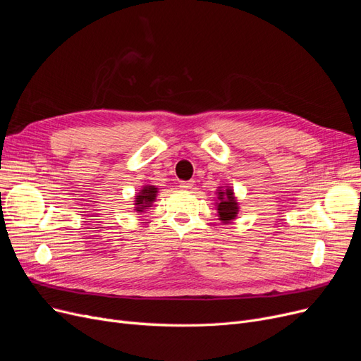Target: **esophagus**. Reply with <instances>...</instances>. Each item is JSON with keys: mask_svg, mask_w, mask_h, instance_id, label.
<instances>
[{"mask_svg": "<svg viewBox=\"0 0 361 361\" xmlns=\"http://www.w3.org/2000/svg\"><path fill=\"white\" fill-rule=\"evenodd\" d=\"M192 185H194V180H182V182L179 183V187H180L182 190H190V188H192Z\"/></svg>", "mask_w": 361, "mask_h": 361, "instance_id": "1", "label": "esophagus"}]
</instances>
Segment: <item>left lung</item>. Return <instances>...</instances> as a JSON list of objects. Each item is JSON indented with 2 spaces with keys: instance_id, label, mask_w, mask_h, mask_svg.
<instances>
[{
  "instance_id": "1",
  "label": "left lung",
  "mask_w": 361,
  "mask_h": 361,
  "mask_svg": "<svg viewBox=\"0 0 361 361\" xmlns=\"http://www.w3.org/2000/svg\"><path fill=\"white\" fill-rule=\"evenodd\" d=\"M218 216L223 223H228L238 214V202L233 195V190L227 188L226 191L218 190V203H216Z\"/></svg>"
}]
</instances>
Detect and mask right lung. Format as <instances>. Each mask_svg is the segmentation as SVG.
<instances>
[{
    "label": "right lung",
    "mask_w": 361,
    "mask_h": 361,
    "mask_svg": "<svg viewBox=\"0 0 361 361\" xmlns=\"http://www.w3.org/2000/svg\"><path fill=\"white\" fill-rule=\"evenodd\" d=\"M157 192L158 190L155 187H145L141 190L135 200V211L143 212L145 209H147V207H150L152 202H154L157 197Z\"/></svg>",
    "instance_id": "obj_1"
}]
</instances>
